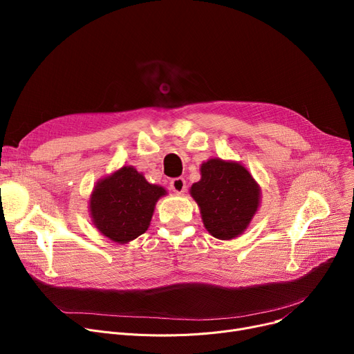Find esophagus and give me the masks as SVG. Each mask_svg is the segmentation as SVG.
<instances>
[{"label":"esophagus","instance_id":"esophagus-1","mask_svg":"<svg viewBox=\"0 0 354 354\" xmlns=\"http://www.w3.org/2000/svg\"><path fill=\"white\" fill-rule=\"evenodd\" d=\"M169 187L174 192L182 194V192H185V189H187V182H185L183 178H174L169 183Z\"/></svg>","mask_w":354,"mask_h":354}]
</instances>
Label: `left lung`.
<instances>
[{
	"label": "left lung",
	"mask_w": 354,
	"mask_h": 354,
	"mask_svg": "<svg viewBox=\"0 0 354 354\" xmlns=\"http://www.w3.org/2000/svg\"><path fill=\"white\" fill-rule=\"evenodd\" d=\"M201 175L191 195L201 208L203 225L218 239L243 234L259 203V188L250 172L239 163L209 159L202 163Z\"/></svg>",
	"instance_id": "8db88e82"
}]
</instances>
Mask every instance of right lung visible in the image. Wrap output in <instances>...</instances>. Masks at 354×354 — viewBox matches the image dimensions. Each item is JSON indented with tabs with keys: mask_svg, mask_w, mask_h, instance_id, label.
<instances>
[{
	"mask_svg": "<svg viewBox=\"0 0 354 354\" xmlns=\"http://www.w3.org/2000/svg\"><path fill=\"white\" fill-rule=\"evenodd\" d=\"M162 195V187L146 182L135 167L123 166L95 188L90 198L93 222L115 243H129L149 228L155 203Z\"/></svg>",
	"mask_w": 354,
	"mask_h": 354,
	"instance_id": "add662e5",
	"label": "right lung"
}]
</instances>
